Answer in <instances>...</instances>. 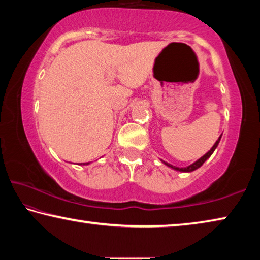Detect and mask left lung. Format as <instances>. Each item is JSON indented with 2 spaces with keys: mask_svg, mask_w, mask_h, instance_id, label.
<instances>
[{
  "mask_svg": "<svg viewBox=\"0 0 260 260\" xmlns=\"http://www.w3.org/2000/svg\"><path fill=\"white\" fill-rule=\"evenodd\" d=\"M221 137H222V135H220V138L216 140V142L214 143V146L211 148V150L206 152V154L203 156V157H200L199 159L196 160L194 163H192L191 166H188V167H186V168H178V167L172 166V164H170V163L164 162V160H162V159H160V160H162V162H163L164 164H166L167 167L171 168V169H174V170H176V171H180V172H192V171L197 170V169H199V168H200L201 166H203V164L206 162V159H208L209 157H211V155L213 154L214 150H215V149H216V147L219 146V142H220V140H221Z\"/></svg>",
  "mask_w": 260,
  "mask_h": 260,
  "instance_id": "left-lung-1",
  "label": "left lung"
}]
</instances>
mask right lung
<instances>
[{
    "label": "right lung",
    "instance_id": "right-lung-1",
    "mask_svg": "<svg viewBox=\"0 0 260 260\" xmlns=\"http://www.w3.org/2000/svg\"><path fill=\"white\" fill-rule=\"evenodd\" d=\"M82 164V166H88V164H90V162H88V163H81ZM81 164H80V166H81Z\"/></svg>",
    "mask_w": 260,
    "mask_h": 260
}]
</instances>
